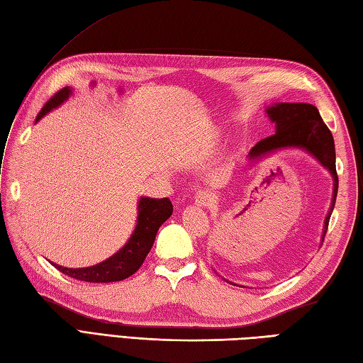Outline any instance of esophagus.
Returning <instances> with one entry per match:
<instances>
[{
    "label": "esophagus",
    "instance_id": "34e87169",
    "mask_svg": "<svg viewBox=\"0 0 363 363\" xmlns=\"http://www.w3.org/2000/svg\"><path fill=\"white\" fill-rule=\"evenodd\" d=\"M194 201H196L197 206L206 208V206L212 205V201H214V199H212V196H211L208 191H199L196 199H194Z\"/></svg>",
    "mask_w": 363,
    "mask_h": 363
}]
</instances>
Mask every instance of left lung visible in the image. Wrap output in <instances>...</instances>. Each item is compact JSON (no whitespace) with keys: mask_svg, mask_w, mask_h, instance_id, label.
<instances>
[{"mask_svg":"<svg viewBox=\"0 0 363 363\" xmlns=\"http://www.w3.org/2000/svg\"><path fill=\"white\" fill-rule=\"evenodd\" d=\"M269 120L276 125V134L263 138L250 152V162L255 163L260 158L284 149H302L314 157L333 177V199L328 214L323 222L322 242L328 229L330 217L337 197L339 179L335 172L334 138L326 128L315 106L308 103H274L264 109ZM231 284V281H229ZM235 285V284H233ZM238 286V285H237Z\"/></svg>","mask_w":363,"mask_h":363,"instance_id":"obj_1","label":"left lung"}]
</instances>
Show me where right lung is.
<instances>
[{"mask_svg": "<svg viewBox=\"0 0 363 363\" xmlns=\"http://www.w3.org/2000/svg\"><path fill=\"white\" fill-rule=\"evenodd\" d=\"M70 95H72V89L69 86L57 92L43 106V109L40 111L35 121H40L52 109H57ZM137 209L138 216L134 233H132L125 246L113 255H111L109 259L87 268H66L57 263L52 264L60 272L66 274L69 277L91 281V284H109V281H120L130 277L143 264L146 255L151 251L158 228L172 216L174 211L169 199L151 197H140Z\"/></svg>", "mask_w": 363, "mask_h": 363, "instance_id": "obj_1", "label": "right lung"}]
</instances>
